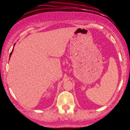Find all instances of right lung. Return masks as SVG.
Returning a JSON list of instances; mask_svg holds the SVG:
<instances>
[{"label":"right lung","mask_w":130,"mask_h":130,"mask_svg":"<svg viewBox=\"0 0 130 130\" xmlns=\"http://www.w3.org/2000/svg\"><path fill=\"white\" fill-rule=\"evenodd\" d=\"M13 49L12 51H11V53H10V57H11V54H12V53H13Z\"/></svg>","instance_id":"right-lung-1"}]
</instances>
